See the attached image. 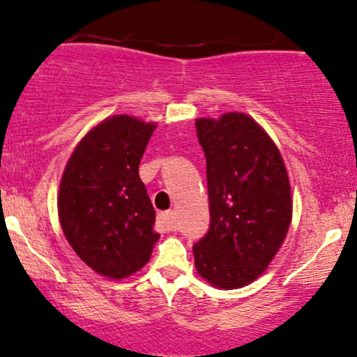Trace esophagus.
Here are the masks:
<instances>
[{"instance_id": "obj_1", "label": "esophagus", "mask_w": 357, "mask_h": 357, "mask_svg": "<svg viewBox=\"0 0 357 357\" xmlns=\"http://www.w3.org/2000/svg\"><path fill=\"white\" fill-rule=\"evenodd\" d=\"M157 224L162 231H172L174 229V212L172 210H167V212H162L157 215Z\"/></svg>"}]
</instances>
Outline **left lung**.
I'll list each match as a JSON object with an SVG mask.
<instances>
[{"instance_id":"1","label":"left lung","mask_w":357,"mask_h":357,"mask_svg":"<svg viewBox=\"0 0 357 357\" xmlns=\"http://www.w3.org/2000/svg\"><path fill=\"white\" fill-rule=\"evenodd\" d=\"M207 157L210 227L193 246L198 275L217 289L257 280L286 239L292 193L280 150L245 112L197 118Z\"/></svg>"}]
</instances>
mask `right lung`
I'll use <instances>...</instances> for the list:
<instances>
[{
	"label": "right lung",
	"instance_id": "add662e5",
	"mask_svg": "<svg viewBox=\"0 0 357 357\" xmlns=\"http://www.w3.org/2000/svg\"><path fill=\"white\" fill-rule=\"evenodd\" d=\"M157 123L114 114L97 123L71 152L58 191L66 241L99 275L121 280L149 264L160 234L138 176Z\"/></svg>",
	"mask_w": 357,
	"mask_h": 357
}]
</instances>
